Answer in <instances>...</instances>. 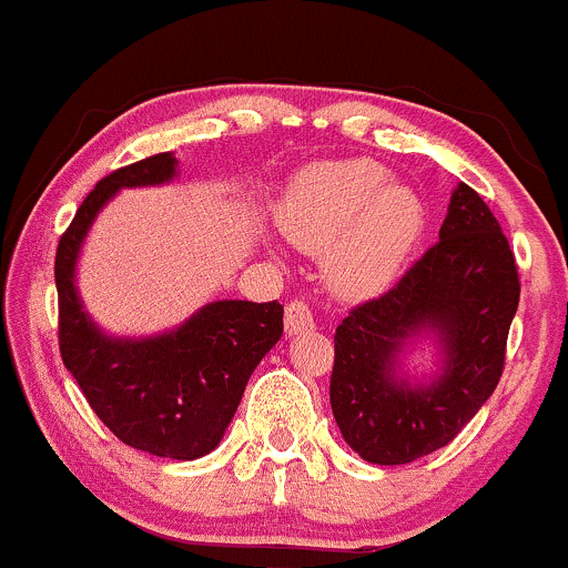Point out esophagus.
<instances>
[{"mask_svg": "<svg viewBox=\"0 0 568 568\" xmlns=\"http://www.w3.org/2000/svg\"><path fill=\"white\" fill-rule=\"evenodd\" d=\"M315 326L313 321V313H310V307L304 302H291L288 307H285V334L288 337H294V334H302V332H310Z\"/></svg>", "mask_w": 568, "mask_h": 568, "instance_id": "obj_1", "label": "esophagus"}]
</instances>
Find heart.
<instances>
[{
	"mask_svg": "<svg viewBox=\"0 0 568 568\" xmlns=\"http://www.w3.org/2000/svg\"><path fill=\"white\" fill-rule=\"evenodd\" d=\"M283 234L324 254V274L339 296L367 300L397 280L425 231V204L373 160H329L294 176L280 201Z\"/></svg>",
	"mask_w": 568,
	"mask_h": 568,
	"instance_id": "obj_1",
	"label": "heart"
}]
</instances>
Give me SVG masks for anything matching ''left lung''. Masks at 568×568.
Segmentation results:
<instances>
[{
    "label": "left lung",
    "instance_id": "8db88e82",
    "mask_svg": "<svg viewBox=\"0 0 568 568\" xmlns=\"http://www.w3.org/2000/svg\"><path fill=\"white\" fill-rule=\"evenodd\" d=\"M520 277L498 220L459 182L438 242L384 296L351 310L334 332L332 414L345 444L375 465L433 455L498 386ZM419 336L439 345V373L404 375Z\"/></svg>",
    "mask_w": 568,
    "mask_h": 568
}]
</instances>
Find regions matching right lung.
I'll use <instances>...</instances> for the list:
<instances>
[{"label":"right lung","instance_id":"add662e5","mask_svg":"<svg viewBox=\"0 0 568 568\" xmlns=\"http://www.w3.org/2000/svg\"><path fill=\"white\" fill-rule=\"evenodd\" d=\"M174 152L152 154L100 179L57 247L59 351L94 414L122 444L154 457L199 459L223 440L244 386L283 337L280 302H209L152 337H113L83 310L79 255L100 214L124 187L174 182Z\"/></svg>","mask_w":568,"mask_h":568}]
</instances>
